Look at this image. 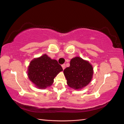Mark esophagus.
Returning <instances> with one entry per match:
<instances>
[{"mask_svg": "<svg viewBox=\"0 0 124 124\" xmlns=\"http://www.w3.org/2000/svg\"><path fill=\"white\" fill-rule=\"evenodd\" d=\"M62 67L63 69H64L65 68H66V64H62Z\"/></svg>", "mask_w": 124, "mask_h": 124, "instance_id": "obj_1", "label": "esophagus"}]
</instances>
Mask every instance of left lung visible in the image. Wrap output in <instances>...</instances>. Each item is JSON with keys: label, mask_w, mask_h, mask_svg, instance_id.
<instances>
[{"label": "left lung", "mask_w": 124, "mask_h": 124, "mask_svg": "<svg viewBox=\"0 0 124 124\" xmlns=\"http://www.w3.org/2000/svg\"><path fill=\"white\" fill-rule=\"evenodd\" d=\"M63 73L70 87L78 89L91 82L93 74V68L89 63L79 57L72 58L70 66L64 70Z\"/></svg>", "instance_id": "8db88e82"}]
</instances>
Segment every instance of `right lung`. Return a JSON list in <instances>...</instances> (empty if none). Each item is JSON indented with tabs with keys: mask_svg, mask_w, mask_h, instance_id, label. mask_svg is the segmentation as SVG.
Instances as JSON below:
<instances>
[{
	"mask_svg": "<svg viewBox=\"0 0 124 124\" xmlns=\"http://www.w3.org/2000/svg\"><path fill=\"white\" fill-rule=\"evenodd\" d=\"M62 70V67L57 61L45 54L30 62L28 74L29 79L36 86L46 88L52 85L55 76Z\"/></svg>",
	"mask_w": 124,
	"mask_h": 124,
	"instance_id": "add662e5",
	"label": "right lung"
}]
</instances>
